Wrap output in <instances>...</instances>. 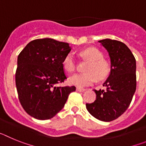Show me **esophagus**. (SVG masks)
Returning <instances> with one entry per match:
<instances>
[{
	"label": "esophagus",
	"mask_w": 146,
	"mask_h": 146,
	"mask_svg": "<svg viewBox=\"0 0 146 146\" xmlns=\"http://www.w3.org/2000/svg\"><path fill=\"white\" fill-rule=\"evenodd\" d=\"M76 91H78V92H83V91H86V89H85V88H80L77 87V88H76Z\"/></svg>",
	"instance_id": "esophagus-1"
}]
</instances>
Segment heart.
I'll return each instance as SVG.
<instances>
[{
	"instance_id": "heart-1",
	"label": "heart",
	"mask_w": 146,
	"mask_h": 146,
	"mask_svg": "<svg viewBox=\"0 0 146 146\" xmlns=\"http://www.w3.org/2000/svg\"><path fill=\"white\" fill-rule=\"evenodd\" d=\"M80 55L89 60L86 68V72L72 76L69 78L71 84L79 88H83L93 84L96 81V77L99 80L106 78L110 72V65L107 60L102 58V53L99 50L94 47H89L82 50ZM63 64L67 72H74L76 63L73 54H67L64 58Z\"/></svg>"
}]
</instances>
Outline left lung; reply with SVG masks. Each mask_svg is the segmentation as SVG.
Wrapping results in <instances>:
<instances>
[{"label": "left lung", "mask_w": 146, "mask_h": 146, "mask_svg": "<svg viewBox=\"0 0 146 146\" xmlns=\"http://www.w3.org/2000/svg\"><path fill=\"white\" fill-rule=\"evenodd\" d=\"M110 59V72L103 83L105 90H95L96 100L86 104L88 111L102 121H112L129 106L136 91V60L123 42L106 38L99 41Z\"/></svg>", "instance_id": "left-lung-1"}]
</instances>
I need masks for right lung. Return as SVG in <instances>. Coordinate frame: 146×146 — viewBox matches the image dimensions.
Segmentation results:
<instances>
[{"mask_svg":"<svg viewBox=\"0 0 146 146\" xmlns=\"http://www.w3.org/2000/svg\"><path fill=\"white\" fill-rule=\"evenodd\" d=\"M71 50L69 43L44 38L31 41L19 54L15 82L20 103L31 116L53 118L75 91L74 86H58L67 78L63 62Z\"/></svg>","mask_w":146,"mask_h":146,"instance_id":"right-lung-1","label":"right lung"}]
</instances>
